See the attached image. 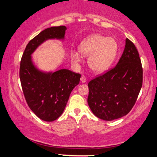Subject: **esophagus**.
Returning a JSON list of instances; mask_svg holds the SVG:
<instances>
[{
	"mask_svg": "<svg viewBox=\"0 0 157 157\" xmlns=\"http://www.w3.org/2000/svg\"><path fill=\"white\" fill-rule=\"evenodd\" d=\"M86 81V78L84 76H82L81 77V83H85Z\"/></svg>",
	"mask_w": 157,
	"mask_h": 157,
	"instance_id": "34e87169",
	"label": "esophagus"
}]
</instances>
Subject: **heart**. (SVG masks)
<instances>
[{"instance_id":"b5f03b06","label":"heart","mask_w":157,"mask_h":157,"mask_svg":"<svg viewBox=\"0 0 157 157\" xmlns=\"http://www.w3.org/2000/svg\"><path fill=\"white\" fill-rule=\"evenodd\" d=\"M78 51L72 50L70 57L73 63H78L82 56H88V65L96 73H101L110 67L115 59L118 51V44L114 38L94 34L81 42Z\"/></svg>"}]
</instances>
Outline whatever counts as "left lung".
Here are the masks:
<instances>
[{
  "instance_id": "obj_1",
  "label": "left lung",
  "mask_w": 157,
  "mask_h": 157,
  "mask_svg": "<svg viewBox=\"0 0 157 157\" xmlns=\"http://www.w3.org/2000/svg\"><path fill=\"white\" fill-rule=\"evenodd\" d=\"M143 69L135 45L126 39L117 66L89 82L88 104L94 115L113 121L127 114L142 86Z\"/></svg>"
}]
</instances>
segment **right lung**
<instances>
[{"label": "right lung", "mask_w": 157, "mask_h": 157, "mask_svg": "<svg viewBox=\"0 0 157 157\" xmlns=\"http://www.w3.org/2000/svg\"><path fill=\"white\" fill-rule=\"evenodd\" d=\"M66 30L64 25L44 30L30 40L21 58L19 74L25 101L31 111L46 121H55L62 114L81 76L68 69L43 72L34 66L31 54L46 40L64 39Z\"/></svg>", "instance_id": "right-lung-1"}]
</instances>
